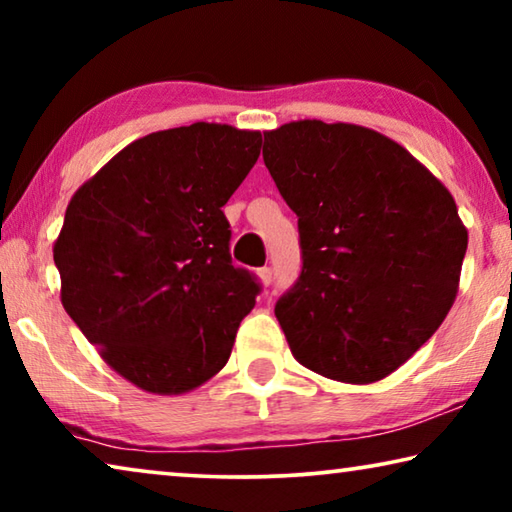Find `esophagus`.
Segmentation results:
<instances>
[{
	"label": "esophagus",
	"mask_w": 512,
	"mask_h": 512,
	"mask_svg": "<svg viewBox=\"0 0 512 512\" xmlns=\"http://www.w3.org/2000/svg\"><path fill=\"white\" fill-rule=\"evenodd\" d=\"M257 273H259V280H262L266 287H271V284H273V268L271 266H262Z\"/></svg>",
	"instance_id": "obj_1"
}]
</instances>
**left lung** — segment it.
I'll list each match as a JSON object with an SVG mask.
<instances>
[{
	"instance_id": "left-lung-1",
	"label": "left lung",
	"mask_w": 512,
	"mask_h": 512,
	"mask_svg": "<svg viewBox=\"0 0 512 512\" xmlns=\"http://www.w3.org/2000/svg\"><path fill=\"white\" fill-rule=\"evenodd\" d=\"M264 164L298 214L302 268L275 302L293 357L348 384L391 375L454 305L467 230L452 194L354 124H284L264 133Z\"/></svg>"
}]
</instances>
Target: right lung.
Masks as SVG:
<instances>
[{"mask_svg":"<svg viewBox=\"0 0 512 512\" xmlns=\"http://www.w3.org/2000/svg\"><path fill=\"white\" fill-rule=\"evenodd\" d=\"M259 149L262 133L205 121L151 133L67 205L54 246L63 307L142 391L187 393L230 359L262 284L232 264L221 207Z\"/></svg>","mask_w":512,"mask_h":512,"instance_id":"right-lung-1","label":"right lung"}]
</instances>
